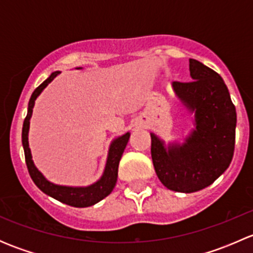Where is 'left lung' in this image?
<instances>
[{
    "label": "left lung",
    "instance_id": "1",
    "mask_svg": "<svg viewBox=\"0 0 253 253\" xmlns=\"http://www.w3.org/2000/svg\"><path fill=\"white\" fill-rule=\"evenodd\" d=\"M192 82L172 83L176 98L195 114L193 128L182 143L165 144L155 133L152 159L163 185L175 192L191 193L211 185L230 165L235 148L236 110L223 78L190 58Z\"/></svg>",
    "mask_w": 253,
    "mask_h": 253
}]
</instances>
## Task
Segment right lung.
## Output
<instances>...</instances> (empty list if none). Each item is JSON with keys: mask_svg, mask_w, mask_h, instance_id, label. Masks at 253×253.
Listing matches in <instances>:
<instances>
[{"mask_svg": "<svg viewBox=\"0 0 253 253\" xmlns=\"http://www.w3.org/2000/svg\"><path fill=\"white\" fill-rule=\"evenodd\" d=\"M82 67H78L77 70H81ZM60 71H56L50 75L46 81L42 82L34 91H33L32 96H30L29 104H28V114L25 117L24 122H23V129H22V144L24 148L25 154V163H27L28 171H29L30 177L34 181L35 185L40 188L44 193H46L50 197L55 198V200L60 201V202L66 203L68 206L77 207V208H84V207L94 206L95 203L100 202L101 200L109 196L114 190L115 185L117 181V171H119V163L121 159L124 150L126 148L127 143H128L129 136L131 133L126 132L122 136L117 137L111 142L110 147H109L108 158H106V164L104 168V172L101 177L98 181L89 186H62L56 185V183L48 181L42 172L38 170L35 167L34 162H33L32 152L29 148V141H28V134H29V126H30V119L33 115V108H34L35 100L38 96L42 94V91L53 81L56 76L60 75Z\"/></svg>", "mask_w": 253, "mask_h": 253, "instance_id": "obj_1", "label": "right lung"}]
</instances>
